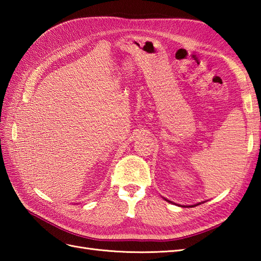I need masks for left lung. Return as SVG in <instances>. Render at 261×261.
Wrapping results in <instances>:
<instances>
[{
    "label": "left lung",
    "instance_id": "1",
    "mask_svg": "<svg viewBox=\"0 0 261 261\" xmlns=\"http://www.w3.org/2000/svg\"><path fill=\"white\" fill-rule=\"evenodd\" d=\"M166 199V198H165ZM166 201H168V199H166ZM168 202H170V201H168ZM191 206H196V205H191Z\"/></svg>",
    "mask_w": 261,
    "mask_h": 261
}]
</instances>
